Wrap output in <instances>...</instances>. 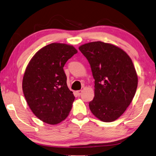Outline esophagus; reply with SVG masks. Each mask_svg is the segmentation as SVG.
<instances>
[{
	"instance_id": "1",
	"label": "esophagus",
	"mask_w": 156,
	"mask_h": 156,
	"mask_svg": "<svg viewBox=\"0 0 156 156\" xmlns=\"http://www.w3.org/2000/svg\"><path fill=\"white\" fill-rule=\"evenodd\" d=\"M82 93H83V90H78L76 91V94H77L78 96H80Z\"/></svg>"
}]
</instances>
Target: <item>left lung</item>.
<instances>
[{"label": "left lung", "mask_w": 156, "mask_h": 156, "mask_svg": "<svg viewBox=\"0 0 156 156\" xmlns=\"http://www.w3.org/2000/svg\"><path fill=\"white\" fill-rule=\"evenodd\" d=\"M79 50L87 59L95 80L91 112L102 122L115 121L129 106L137 87L132 60L122 48L102 41L85 44Z\"/></svg>", "instance_id": "left-lung-1"}]
</instances>
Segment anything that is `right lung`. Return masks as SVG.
I'll list each match as a JSON object with an SVG mask.
<instances>
[{
	"label": "right lung",
	"mask_w": 156,
	"mask_h": 156,
	"mask_svg": "<svg viewBox=\"0 0 156 156\" xmlns=\"http://www.w3.org/2000/svg\"><path fill=\"white\" fill-rule=\"evenodd\" d=\"M78 51L73 46L52 43L34 54L25 71L22 88L34 115L55 125L67 117L75 99L66 85L63 67Z\"/></svg>",
	"instance_id": "obj_1"
}]
</instances>
